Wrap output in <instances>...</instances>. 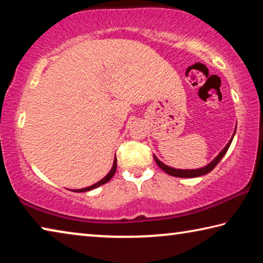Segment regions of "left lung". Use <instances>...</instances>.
Listing matches in <instances>:
<instances>
[{
	"instance_id": "8db88e82",
	"label": "left lung",
	"mask_w": 263,
	"mask_h": 263,
	"mask_svg": "<svg viewBox=\"0 0 263 263\" xmlns=\"http://www.w3.org/2000/svg\"><path fill=\"white\" fill-rule=\"evenodd\" d=\"M235 128H237V127H235ZM234 133H235V131H234ZM234 133H233L232 138L230 139V141L228 142V145H226L225 147L222 148L221 152L218 154L217 157L213 159L210 163L206 164L205 167H202V168H198V169H176V168L169 167V166H167V164H164L163 162L160 161V160L157 157H155V155H153V157H154V160H155V162H157L158 166L161 168L163 172H166L167 174L172 175V176H176V177H198V176H203V175L208 174V173H210L212 169L217 166L218 162H219L220 160L222 159V157H224V155L226 154V152H228L231 142H232V140H233Z\"/></svg>"
}]
</instances>
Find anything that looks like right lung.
Returning a JSON list of instances; mask_svg holds the SVG:
<instances>
[{"instance_id": "right-lung-1", "label": "right lung", "mask_w": 263, "mask_h": 263, "mask_svg": "<svg viewBox=\"0 0 263 263\" xmlns=\"http://www.w3.org/2000/svg\"><path fill=\"white\" fill-rule=\"evenodd\" d=\"M116 169H117V159L115 158L112 168H111V171L108 173V175H106L105 177H103V179L97 182V183H95V184H92V185H90V186H87V188H83V189H75V190H73V191H75V193H86V191L92 190V189L97 188V186H100V185H102V184L106 183V182H109L111 179H112V176L115 175V173H116Z\"/></svg>"}]
</instances>
